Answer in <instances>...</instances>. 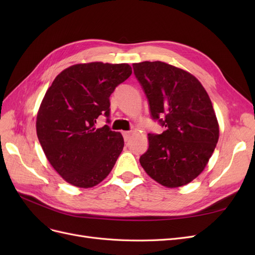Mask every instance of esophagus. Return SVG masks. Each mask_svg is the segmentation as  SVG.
<instances>
[{"label": "esophagus", "mask_w": 255, "mask_h": 255, "mask_svg": "<svg viewBox=\"0 0 255 255\" xmlns=\"http://www.w3.org/2000/svg\"><path fill=\"white\" fill-rule=\"evenodd\" d=\"M122 135H123V138H125V140L128 141L129 139V136H130V133L128 132V130H125V132H122Z\"/></svg>", "instance_id": "1"}]
</instances>
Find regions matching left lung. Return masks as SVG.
<instances>
[{"instance_id":"obj_1","label":"left lung","mask_w":255,"mask_h":255,"mask_svg":"<svg viewBox=\"0 0 255 255\" xmlns=\"http://www.w3.org/2000/svg\"><path fill=\"white\" fill-rule=\"evenodd\" d=\"M148 99L151 118L166 129L148 134L139 158L144 171L166 187L186 185L203 171L219 127L207 92L194 75L161 61L133 64Z\"/></svg>"}]
</instances>
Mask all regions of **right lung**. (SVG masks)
<instances>
[{
    "label": "right lung",
    "instance_id": "1",
    "mask_svg": "<svg viewBox=\"0 0 255 255\" xmlns=\"http://www.w3.org/2000/svg\"><path fill=\"white\" fill-rule=\"evenodd\" d=\"M132 74L128 64L90 63L60 72L45 92L37 115V136L52 167L74 186H96L110 174L125 140L109 126L110 97Z\"/></svg>",
    "mask_w": 255,
    "mask_h": 255
}]
</instances>
